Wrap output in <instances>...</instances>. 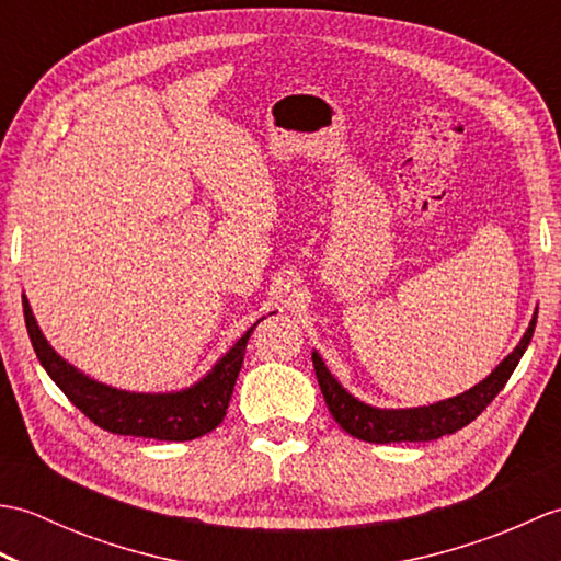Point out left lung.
<instances>
[{
	"label": "left lung",
	"instance_id": "left-lung-1",
	"mask_svg": "<svg viewBox=\"0 0 561 561\" xmlns=\"http://www.w3.org/2000/svg\"><path fill=\"white\" fill-rule=\"evenodd\" d=\"M535 323H538V308L530 318L528 330L523 332L520 342L514 347L504 362L494 371L482 378L478 386L460 392L456 398L438 400L424 408H404V410H386L366 404L359 398H354L347 388H342L340 380L328 371L323 356L313 352V366L318 386L323 390V398L330 414L335 422L352 434L354 438L368 440V444H400V440H434L446 434H456L458 428L468 426L472 420H478L482 410L490 404L499 390L506 386V380L514 374L523 352L528 350L533 340Z\"/></svg>",
	"mask_w": 561,
	"mask_h": 561
}]
</instances>
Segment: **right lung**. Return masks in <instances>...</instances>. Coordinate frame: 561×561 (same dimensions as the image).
<instances>
[{
  "label": "right lung",
  "instance_id": "add662e5",
  "mask_svg": "<svg viewBox=\"0 0 561 561\" xmlns=\"http://www.w3.org/2000/svg\"><path fill=\"white\" fill-rule=\"evenodd\" d=\"M21 301L35 356L71 404L105 432L157 440H193L221 424L233 396L238 371L243 366L250 332L262 320L260 318L253 328L245 330V335L211 366V371L190 388L171 392H135L105 386L62 359L45 340L26 294L21 296Z\"/></svg>",
  "mask_w": 561,
  "mask_h": 561
}]
</instances>
